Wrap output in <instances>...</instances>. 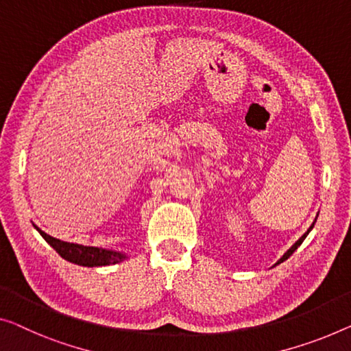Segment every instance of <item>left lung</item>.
Here are the masks:
<instances>
[{"mask_svg": "<svg viewBox=\"0 0 351 351\" xmlns=\"http://www.w3.org/2000/svg\"><path fill=\"white\" fill-rule=\"evenodd\" d=\"M313 226H315V222H313V223H312V226L309 227V230H307V232H306L304 234H302V237H301L300 239H298V241H296L295 244H293V245H291V247H290L289 250H287V252H285L284 255H282V257H280L279 260H277V263H276V265H280V263H282V261H285L287 258H290V255H291L293 252H295V250H296L298 247H300V245L302 244V241H304V239H306V237H307V234H309V232H311V230L313 228ZM276 265H274V266H276Z\"/></svg>", "mask_w": 351, "mask_h": 351, "instance_id": "8db88e82", "label": "left lung"}]
</instances>
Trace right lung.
<instances>
[{
    "mask_svg": "<svg viewBox=\"0 0 351 351\" xmlns=\"http://www.w3.org/2000/svg\"><path fill=\"white\" fill-rule=\"evenodd\" d=\"M34 228L40 233V237L49 243L51 247H53L56 252H58L62 258L71 261V263L80 265V266H88V268H94V266H108V265H117L121 263L128 255L124 252H118V250L112 249H102V247H93V245H82V244H74L61 241V239H56L45 232H42L39 227Z\"/></svg>",
    "mask_w": 351,
    "mask_h": 351,
    "instance_id": "obj_1",
    "label": "right lung"
}]
</instances>
